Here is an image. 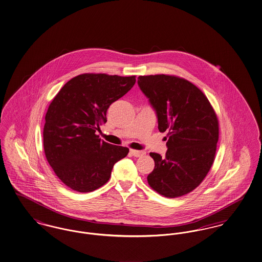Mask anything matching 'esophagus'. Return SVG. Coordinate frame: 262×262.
<instances>
[{
  "label": "esophagus",
  "mask_w": 262,
  "mask_h": 262,
  "mask_svg": "<svg viewBox=\"0 0 262 262\" xmlns=\"http://www.w3.org/2000/svg\"><path fill=\"white\" fill-rule=\"evenodd\" d=\"M130 154H131V156H133V157H135V158H140V157H143V156L146 154V151H144V150L130 149Z\"/></svg>",
  "instance_id": "1"
}]
</instances>
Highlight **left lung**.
I'll return each mask as SVG.
<instances>
[{
	"mask_svg": "<svg viewBox=\"0 0 262 262\" xmlns=\"http://www.w3.org/2000/svg\"><path fill=\"white\" fill-rule=\"evenodd\" d=\"M138 85L156 111L159 130L167 132L165 157L150 152L155 169L148 185L166 198L192 192L210 169L219 136L218 119L205 94L177 76H139Z\"/></svg>",
	"mask_w": 262,
	"mask_h": 262,
	"instance_id": "1",
	"label": "left lung"
}]
</instances>
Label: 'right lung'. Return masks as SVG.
<instances>
[{"instance_id":"add662e5","label":"right lung","mask_w":262,"mask_h":262,"mask_svg":"<svg viewBox=\"0 0 262 262\" xmlns=\"http://www.w3.org/2000/svg\"><path fill=\"white\" fill-rule=\"evenodd\" d=\"M136 76L85 73L69 80L50 103L43 131L46 158L60 181L88 193L110 180L129 148L96 135L113 102L131 90Z\"/></svg>"}]
</instances>
